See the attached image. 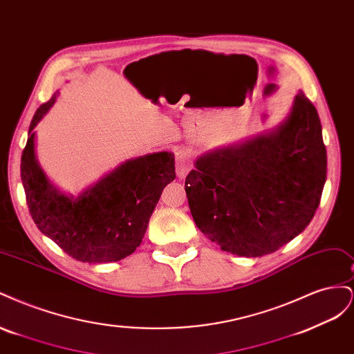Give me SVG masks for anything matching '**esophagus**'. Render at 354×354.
I'll use <instances>...</instances> for the list:
<instances>
[{"mask_svg": "<svg viewBox=\"0 0 354 354\" xmlns=\"http://www.w3.org/2000/svg\"><path fill=\"white\" fill-rule=\"evenodd\" d=\"M192 162H190V155L185 149H178L176 152V169L178 178H185L190 171Z\"/></svg>", "mask_w": 354, "mask_h": 354, "instance_id": "obj_1", "label": "esophagus"}]
</instances>
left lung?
<instances>
[{
	"label": "left lung",
	"mask_w": 354,
	"mask_h": 354,
	"mask_svg": "<svg viewBox=\"0 0 354 354\" xmlns=\"http://www.w3.org/2000/svg\"><path fill=\"white\" fill-rule=\"evenodd\" d=\"M326 181L317 111L303 91L273 130L198 156L186 177L198 229L223 251L261 257L312 221Z\"/></svg>",
	"instance_id": "obj_1"
}]
</instances>
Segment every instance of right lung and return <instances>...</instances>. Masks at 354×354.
Instances as JSON below:
<instances>
[{"mask_svg": "<svg viewBox=\"0 0 354 354\" xmlns=\"http://www.w3.org/2000/svg\"><path fill=\"white\" fill-rule=\"evenodd\" d=\"M57 95L59 91L37 109L22 153L20 177L32 220L75 260L93 264L120 261L142 243L160 194L176 178L174 153L128 159L78 196L63 194L38 162L34 131Z\"/></svg>", "mask_w": 354, "mask_h": 354, "instance_id": "obj_1", "label": "right lung"}]
</instances>
